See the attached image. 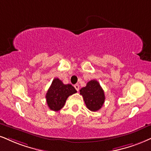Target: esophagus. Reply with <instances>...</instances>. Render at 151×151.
<instances>
[{"label":"esophagus","mask_w":151,"mask_h":151,"mask_svg":"<svg viewBox=\"0 0 151 151\" xmlns=\"http://www.w3.org/2000/svg\"><path fill=\"white\" fill-rule=\"evenodd\" d=\"M74 87H75V89L77 91H78L79 90V85H78V84H76V85H74Z\"/></svg>","instance_id":"34e87169"}]
</instances>
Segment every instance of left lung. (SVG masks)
Wrapping results in <instances>:
<instances>
[{"label": "left lung", "mask_w": 151, "mask_h": 151, "mask_svg": "<svg viewBox=\"0 0 151 151\" xmlns=\"http://www.w3.org/2000/svg\"><path fill=\"white\" fill-rule=\"evenodd\" d=\"M85 105L91 111H97L105 101L104 92L98 81L92 80L87 83L86 86L80 90Z\"/></svg>", "instance_id": "1"}]
</instances>
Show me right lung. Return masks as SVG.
Wrapping results in <instances>:
<instances>
[{
  "instance_id": "1",
  "label": "right lung",
  "mask_w": 151,
  "mask_h": 151,
  "mask_svg": "<svg viewBox=\"0 0 151 151\" xmlns=\"http://www.w3.org/2000/svg\"><path fill=\"white\" fill-rule=\"evenodd\" d=\"M76 92L71 85H64L59 78H55L45 96L48 107L52 111H59L64 107L67 98Z\"/></svg>"
}]
</instances>
